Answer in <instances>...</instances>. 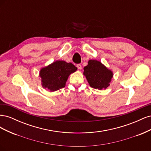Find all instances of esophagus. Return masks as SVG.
Segmentation results:
<instances>
[{
    "mask_svg": "<svg viewBox=\"0 0 151 151\" xmlns=\"http://www.w3.org/2000/svg\"><path fill=\"white\" fill-rule=\"evenodd\" d=\"M77 68H78V69H81V68H82V65L81 64H77Z\"/></svg>",
    "mask_w": 151,
    "mask_h": 151,
    "instance_id": "esophagus-1",
    "label": "esophagus"
}]
</instances>
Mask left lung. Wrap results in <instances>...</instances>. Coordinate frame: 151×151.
<instances>
[{
    "mask_svg": "<svg viewBox=\"0 0 151 151\" xmlns=\"http://www.w3.org/2000/svg\"><path fill=\"white\" fill-rule=\"evenodd\" d=\"M83 74L86 76L91 88L101 90L109 86L113 77V72L96 60H90L84 68Z\"/></svg>",
    "mask_w": 151,
    "mask_h": 151,
    "instance_id": "left-lung-1",
    "label": "left lung"
}]
</instances>
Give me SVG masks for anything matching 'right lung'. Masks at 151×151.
<instances>
[{
    "label": "right lung",
    "instance_id": "obj_1",
    "mask_svg": "<svg viewBox=\"0 0 151 151\" xmlns=\"http://www.w3.org/2000/svg\"><path fill=\"white\" fill-rule=\"evenodd\" d=\"M77 68L72 63L57 60L42 68L40 72L43 88L50 91H55L64 88L68 77Z\"/></svg>",
    "mask_w": 151,
    "mask_h": 151
}]
</instances>
